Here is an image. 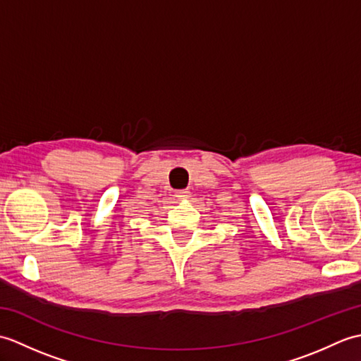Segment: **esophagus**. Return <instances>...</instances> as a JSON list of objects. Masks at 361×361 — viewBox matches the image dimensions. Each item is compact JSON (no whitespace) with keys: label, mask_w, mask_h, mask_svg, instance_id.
Wrapping results in <instances>:
<instances>
[{"label":"esophagus","mask_w":361,"mask_h":361,"mask_svg":"<svg viewBox=\"0 0 361 361\" xmlns=\"http://www.w3.org/2000/svg\"><path fill=\"white\" fill-rule=\"evenodd\" d=\"M175 197L178 198V200H188V198L190 197V192H189L188 189H185V190H176Z\"/></svg>","instance_id":"obj_1"}]
</instances>
